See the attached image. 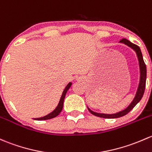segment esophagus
<instances>
[{"instance_id":"obj_1","label":"esophagus","mask_w":152,"mask_h":152,"mask_svg":"<svg viewBox=\"0 0 152 152\" xmlns=\"http://www.w3.org/2000/svg\"><path fill=\"white\" fill-rule=\"evenodd\" d=\"M79 79V80H80V81H81V79H82V78H80V77H79V79Z\"/></svg>"}]
</instances>
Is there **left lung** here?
I'll list each match as a JSON object with an SVG mask.
<instances>
[{
  "mask_svg": "<svg viewBox=\"0 0 152 152\" xmlns=\"http://www.w3.org/2000/svg\"><path fill=\"white\" fill-rule=\"evenodd\" d=\"M120 43L124 44L125 45H127L129 47H130L131 49H133L134 51L136 53L137 57H138V63H139V68H140V81H139V84H138V89H137L136 94H135V96L134 97V99L132 100V101L131 102V103L125 109H124L123 111H119V112L116 113V114H100V113L94 112L92 110L89 109L88 108V110L89 112L92 114L95 115V116H98V117L101 118H105V119H114V118H119L121 116H124L127 114H128L129 112L137 105V103L141 100L142 97H143V93H144L145 91V87H146V64H145L144 61H143V55H142L141 51L139 47L135 44L131 43L130 41L127 40L126 38H122L120 41Z\"/></svg>",
  "mask_w": 152,
  "mask_h": 152,
  "instance_id": "8db88e82",
  "label": "left lung"
}]
</instances>
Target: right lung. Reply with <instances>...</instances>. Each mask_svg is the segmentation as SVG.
Segmentation results:
<instances>
[{
    "mask_svg": "<svg viewBox=\"0 0 152 152\" xmlns=\"http://www.w3.org/2000/svg\"><path fill=\"white\" fill-rule=\"evenodd\" d=\"M71 85H72V83L69 82L68 84V85L65 87V89H64L63 92V94H62V96H61V97H60V101H59L58 105H57V106L56 107L55 109L52 112H51L50 114L46 115V116H43V117L35 118V119H36V120H47V119H52V118H55L57 116H58V115L60 114V113L62 111V109H63V102H64V99H65V95H66L67 92H68V90L69 89L70 87H71Z\"/></svg>",
    "mask_w": 152,
    "mask_h": 152,
    "instance_id": "obj_1",
    "label": "right lung"
}]
</instances>
